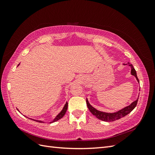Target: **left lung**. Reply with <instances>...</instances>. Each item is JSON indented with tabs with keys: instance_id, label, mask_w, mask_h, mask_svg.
I'll return each mask as SVG.
<instances>
[{
	"instance_id": "8db88e82",
	"label": "left lung",
	"mask_w": 155,
	"mask_h": 155,
	"mask_svg": "<svg viewBox=\"0 0 155 155\" xmlns=\"http://www.w3.org/2000/svg\"><path fill=\"white\" fill-rule=\"evenodd\" d=\"M123 65H128L129 67H130L131 68L130 74L133 75L134 77H135L137 81L139 83V78H138L137 75V72L135 71V69H134V68L133 67V64L129 63V62H128L127 64L124 63ZM138 100H139V97H138L136 101L133 102V103L128 105V106L122 108V109L118 110L117 112H114V113H106V112L100 111L96 109V108H94L93 106H91L87 98V104L88 109H89V110L91 111V113L93 114L94 116H95L97 118H98V119L103 121H106V122H113L116 120L120 119V118L125 117L128 114H129L130 112L136 107Z\"/></svg>"
}]
</instances>
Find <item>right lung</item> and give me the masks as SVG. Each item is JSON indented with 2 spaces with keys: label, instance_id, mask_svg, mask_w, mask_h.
I'll list each match as a JSON object with an SVG mask.
<instances>
[{
  "label": "right lung",
  "instance_id": "obj_1",
  "mask_svg": "<svg viewBox=\"0 0 155 155\" xmlns=\"http://www.w3.org/2000/svg\"><path fill=\"white\" fill-rule=\"evenodd\" d=\"M18 64V65H19ZM67 108H68V103L67 102V103H66V104H64V107H63V108H62V110L60 112V113H59L57 116L55 117V118H54L53 120H52L51 122H50V123H54V122H56V121H57V120H58L59 119H61V118H62V117H63V116L65 114V113H66V112H67ZM28 118V117H27ZM30 119H31V120H35V121H36V122H38V123H45L44 121H42V120H35V119H32V118H30Z\"/></svg>",
  "mask_w": 155,
  "mask_h": 155
}]
</instances>
